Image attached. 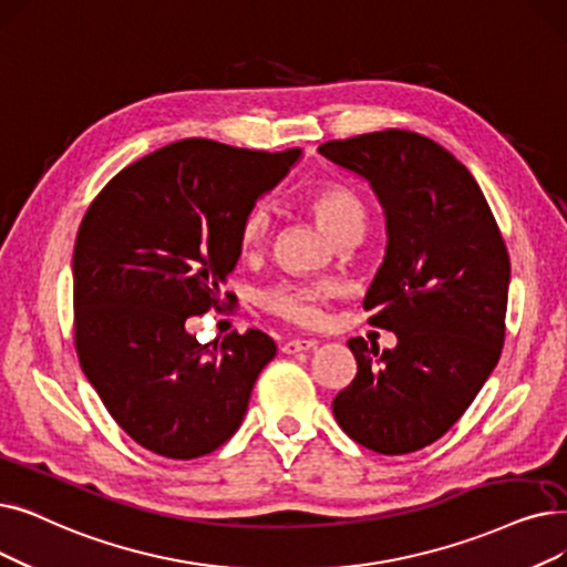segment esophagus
I'll return each mask as SVG.
<instances>
[{
  "instance_id": "esophagus-1",
  "label": "esophagus",
  "mask_w": 567,
  "mask_h": 567,
  "mask_svg": "<svg viewBox=\"0 0 567 567\" xmlns=\"http://www.w3.org/2000/svg\"><path fill=\"white\" fill-rule=\"evenodd\" d=\"M317 348V340L312 338H293V340H287L282 344V352L285 354H299V352H308V350H315Z\"/></svg>"
}]
</instances>
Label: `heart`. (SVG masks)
<instances>
[{
	"label": "heart",
	"mask_w": 567,
	"mask_h": 567,
	"mask_svg": "<svg viewBox=\"0 0 567 567\" xmlns=\"http://www.w3.org/2000/svg\"><path fill=\"white\" fill-rule=\"evenodd\" d=\"M308 208L315 215L317 225L331 238H342L348 234H363L365 206L359 196L344 185H319L308 194ZM274 227V213L266 204L252 206L245 213L238 243L245 255L257 252L270 236ZM336 293L331 282H282L264 291V306L299 327H319L327 317V301Z\"/></svg>",
	"instance_id": "1"
}]
</instances>
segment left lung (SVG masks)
Segmentation results:
<instances>
[{"label": "left lung", "mask_w": 567, "mask_h": 567, "mask_svg": "<svg viewBox=\"0 0 567 567\" xmlns=\"http://www.w3.org/2000/svg\"><path fill=\"white\" fill-rule=\"evenodd\" d=\"M384 210L386 250L365 291L396 348L350 338L357 378L333 399L340 429L378 454L445 435L494 373L505 340L509 257L477 181L435 141L386 130L319 145Z\"/></svg>", "instance_id": "obj_1"}]
</instances>
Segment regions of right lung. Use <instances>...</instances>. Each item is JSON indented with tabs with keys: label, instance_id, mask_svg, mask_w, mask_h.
Listing matches in <instances>:
<instances>
[{
	"label": "right lung",
	"instance_id": "obj_1",
	"mask_svg": "<svg viewBox=\"0 0 567 567\" xmlns=\"http://www.w3.org/2000/svg\"><path fill=\"white\" fill-rule=\"evenodd\" d=\"M299 159V147L185 138L122 168L87 208L73 248L76 352L141 447L187 461L238 431L276 342L250 329L202 344L185 324L223 303L245 213Z\"/></svg>",
	"mask_w": 567,
	"mask_h": 567
}]
</instances>
